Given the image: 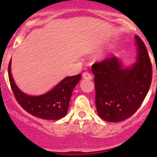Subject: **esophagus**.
Listing matches in <instances>:
<instances>
[{
  "mask_svg": "<svg viewBox=\"0 0 157 157\" xmlns=\"http://www.w3.org/2000/svg\"><path fill=\"white\" fill-rule=\"evenodd\" d=\"M82 76H83V78L85 79H87V80H90V79L92 78V75H90L89 72H83V74H82Z\"/></svg>",
  "mask_w": 157,
  "mask_h": 157,
  "instance_id": "1",
  "label": "esophagus"
}]
</instances>
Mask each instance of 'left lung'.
Instances as JSON below:
<instances>
[{
    "label": "left lung",
    "instance_id": "1",
    "mask_svg": "<svg viewBox=\"0 0 157 157\" xmlns=\"http://www.w3.org/2000/svg\"><path fill=\"white\" fill-rule=\"evenodd\" d=\"M137 60L123 68L116 56L92 65L94 75L95 103L100 117L119 122L131 117L143 103L152 81V65L146 46L135 35Z\"/></svg>",
    "mask_w": 157,
    "mask_h": 157
}]
</instances>
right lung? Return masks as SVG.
<instances>
[{
  "mask_svg": "<svg viewBox=\"0 0 157 157\" xmlns=\"http://www.w3.org/2000/svg\"><path fill=\"white\" fill-rule=\"evenodd\" d=\"M10 70L11 60L8 65V76L11 88L17 102L26 112L40 119L51 120L59 119L67 115L72 90L81 80V74L67 77L44 94L29 96L19 89Z\"/></svg>",
  "mask_w": 157,
  "mask_h": 157,
  "instance_id": "1",
  "label": "right lung"
}]
</instances>
